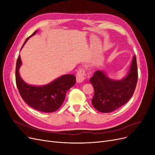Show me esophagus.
<instances>
[{"mask_svg":"<svg viewBox=\"0 0 155 155\" xmlns=\"http://www.w3.org/2000/svg\"><path fill=\"white\" fill-rule=\"evenodd\" d=\"M85 78V70L84 68H80L78 70L76 74V80L78 83H81Z\"/></svg>","mask_w":155,"mask_h":155,"instance_id":"34e87169","label":"esophagus"}]
</instances>
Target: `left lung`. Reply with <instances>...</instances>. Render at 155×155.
<instances>
[{
    "label": "left lung",
    "mask_w": 155,
    "mask_h": 155,
    "mask_svg": "<svg viewBox=\"0 0 155 155\" xmlns=\"http://www.w3.org/2000/svg\"><path fill=\"white\" fill-rule=\"evenodd\" d=\"M137 81L138 68L135 55L128 75L121 80H112L107 78L104 72L97 70L90 79L94 88L92 105L97 110L104 113L116 110L130 99Z\"/></svg>",
    "instance_id": "1"
}]
</instances>
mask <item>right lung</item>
<instances>
[{
	"label": "right lung",
	"mask_w": 155,
	"mask_h": 155,
	"mask_svg": "<svg viewBox=\"0 0 155 155\" xmlns=\"http://www.w3.org/2000/svg\"><path fill=\"white\" fill-rule=\"evenodd\" d=\"M37 30L28 37L26 42L30 37L36 34ZM20 55L17 60L15 69L16 85L22 100L34 109L43 112H52L57 110L64 102L68 90L76 83V77L73 74H67L58 78L48 85L35 87L28 85L21 78L18 69L21 65Z\"/></svg>",
	"instance_id": "right-lung-1"
}]
</instances>
